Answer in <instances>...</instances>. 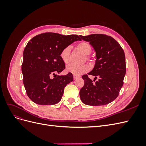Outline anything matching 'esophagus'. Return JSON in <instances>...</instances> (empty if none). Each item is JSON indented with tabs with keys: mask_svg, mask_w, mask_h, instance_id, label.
Returning a JSON list of instances; mask_svg holds the SVG:
<instances>
[{
	"mask_svg": "<svg viewBox=\"0 0 146 146\" xmlns=\"http://www.w3.org/2000/svg\"><path fill=\"white\" fill-rule=\"evenodd\" d=\"M73 77H74V79H77V78H78L80 76H77V75H74L73 76Z\"/></svg>",
	"mask_w": 146,
	"mask_h": 146,
	"instance_id": "obj_1",
	"label": "esophagus"
}]
</instances>
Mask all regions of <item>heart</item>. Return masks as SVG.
<instances>
[{"label": "heart", "instance_id": "b5f03b06", "mask_svg": "<svg viewBox=\"0 0 146 146\" xmlns=\"http://www.w3.org/2000/svg\"><path fill=\"white\" fill-rule=\"evenodd\" d=\"M77 48L82 52L83 54L86 55V58L90 61L91 58L89 55L92 52V46L87 41H81L78 42L77 46ZM70 54V47L69 46H66L64 47L60 52V58L63 61V63L66 64L68 63L69 61V57ZM89 68L87 65H76V64H70L66 67V70L67 72L71 73L74 75H79L83 74L86 72Z\"/></svg>", "mask_w": 146, "mask_h": 146}]
</instances>
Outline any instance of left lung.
I'll return each instance as SVG.
<instances>
[{"label":"left lung","mask_w":146,"mask_h":146,"mask_svg":"<svg viewBox=\"0 0 146 146\" xmlns=\"http://www.w3.org/2000/svg\"><path fill=\"white\" fill-rule=\"evenodd\" d=\"M80 37L94 47L97 58L94 69L88 74L95 76V83L88 77V74L83 75L85 84L80 90V99L88 105H107L117 98L123 86L126 72L124 52L117 41L107 35ZM98 77L99 80L96 81Z\"/></svg>","instance_id":"8db88e82"}]
</instances>
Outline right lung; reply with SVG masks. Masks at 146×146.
Masks as SVG:
<instances>
[{
	"label": "right lung",
	"mask_w": 146,
	"mask_h": 146,
	"mask_svg": "<svg viewBox=\"0 0 146 146\" xmlns=\"http://www.w3.org/2000/svg\"><path fill=\"white\" fill-rule=\"evenodd\" d=\"M80 40L77 35H65L43 33L33 37L25 46L23 54L22 72L23 83L29 98L38 105L58 103L66 86L73 81V75L56 76L65 69L60 58L63 48ZM55 76L54 79L50 76Z\"/></svg>",
	"instance_id": "obj_1"
}]
</instances>
